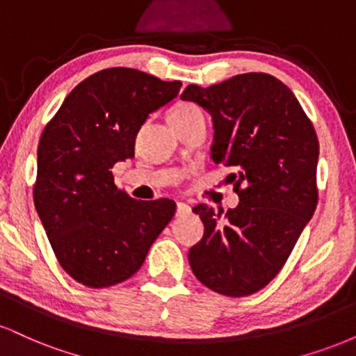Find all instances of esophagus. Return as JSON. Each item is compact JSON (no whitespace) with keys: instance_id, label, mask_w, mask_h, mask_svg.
<instances>
[{"instance_id":"1","label":"esophagus","mask_w":356,"mask_h":356,"mask_svg":"<svg viewBox=\"0 0 356 356\" xmlns=\"http://www.w3.org/2000/svg\"><path fill=\"white\" fill-rule=\"evenodd\" d=\"M191 212V206L186 202H177V212H175V216H186Z\"/></svg>"}]
</instances>
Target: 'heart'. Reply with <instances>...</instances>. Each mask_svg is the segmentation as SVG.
I'll use <instances>...</instances> for the list:
<instances>
[{"label": "heart", "instance_id": "heart-1", "mask_svg": "<svg viewBox=\"0 0 356 356\" xmlns=\"http://www.w3.org/2000/svg\"><path fill=\"white\" fill-rule=\"evenodd\" d=\"M199 112V108L192 104H181L175 105V107L169 112V118H182V117H189L192 113Z\"/></svg>", "mask_w": 356, "mask_h": 356}]
</instances>
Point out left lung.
<instances>
[{
  "instance_id": "left-lung-1",
  "label": "left lung",
  "mask_w": 356,
  "mask_h": 356,
  "mask_svg": "<svg viewBox=\"0 0 356 356\" xmlns=\"http://www.w3.org/2000/svg\"><path fill=\"white\" fill-rule=\"evenodd\" d=\"M181 99L211 113L212 161L238 170L234 209H192L204 224L192 273L219 295H252L284 266L316 209V132L295 93L268 73L189 85Z\"/></svg>"
}]
</instances>
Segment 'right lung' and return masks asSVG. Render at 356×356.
Masks as SVG:
<instances>
[{
	"label": "right lung",
	"mask_w": 356,
	"mask_h": 356,
	"mask_svg": "<svg viewBox=\"0 0 356 356\" xmlns=\"http://www.w3.org/2000/svg\"><path fill=\"white\" fill-rule=\"evenodd\" d=\"M181 87L136 68H107L76 85L44 127L35 207L60 266L80 284L107 288L136 275L174 218V201H136L110 169L134 157L149 113Z\"/></svg>",
	"instance_id": "add662e5"
}]
</instances>
